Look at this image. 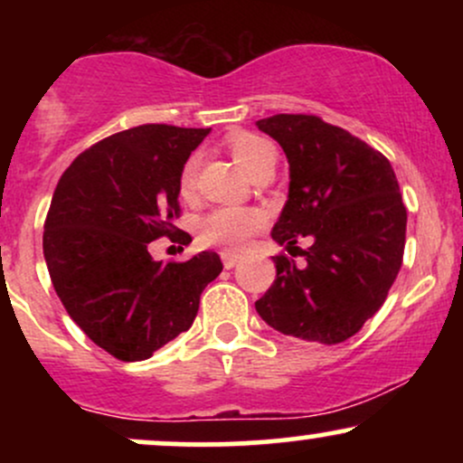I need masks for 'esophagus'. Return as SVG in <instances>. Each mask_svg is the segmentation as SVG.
<instances>
[{"instance_id": "obj_1", "label": "esophagus", "mask_w": 463, "mask_h": 463, "mask_svg": "<svg viewBox=\"0 0 463 463\" xmlns=\"http://www.w3.org/2000/svg\"><path fill=\"white\" fill-rule=\"evenodd\" d=\"M222 263H224L226 269H232L239 263V254L226 252V250H224V252H222Z\"/></svg>"}]
</instances>
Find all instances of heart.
I'll list each match as a JSON object with an SVG mask.
<instances>
[{
    "mask_svg": "<svg viewBox=\"0 0 463 463\" xmlns=\"http://www.w3.org/2000/svg\"><path fill=\"white\" fill-rule=\"evenodd\" d=\"M228 152L241 165L243 169L254 176L259 169L274 161L272 143L252 132H232L226 139ZM200 158L191 156L180 172V195L191 198L195 191V178H198ZM265 224L263 211L252 206H222L211 211L198 224V239L204 246L224 248L226 252H239L248 243V239Z\"/></svg>",
    "mask_w": 463,
    "mask_h": 463,
    "instance_id": "obj_1",
    "label": "heart"
}]
</instances>
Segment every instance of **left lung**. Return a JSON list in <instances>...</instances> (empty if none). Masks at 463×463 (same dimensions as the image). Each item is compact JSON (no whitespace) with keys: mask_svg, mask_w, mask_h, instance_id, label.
Here are the masks:
<instances>
[{"mask_svg":"<svg viewBox=\"0 0 463 463\" xmlns=\"http://www.w3.org/2000/svg\"><path fill=\"white\" fill-rule=\"evenodd\" d=\"M259 130L283 147L289 195L272 239L276 280L254 302L269 326L307 342H346L383 307L402 265L407 209L387 158L316 115H274ZM305 236L307 250L295 246ZM296 257V254H294Z\"/></svg>","mask_w":463,"mask_h":463,"instance_id":"obj_1","label":"left lung"}]
</instances>
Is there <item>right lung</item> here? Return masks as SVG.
Here are the masks:
<instances>
[{"mask_svg": "<svg viewBox=\"0 0 463 463\" xmlns=\"http://www.w3.org/2000/svg\"><path fill=\"white\" fill-rule=\"evenodd\" d=\"M209 132L167 124L117 132L56 184L43 232L52 285L84 335L121 361L150 359L189 331L202 289L224 268L215 252L184 263L147 252L176 231L180 172Z\"/></svg>", "mask_w": 463, "mask_h": 463, "instance_id": "1", "label": "right lung"}]
</instances>
